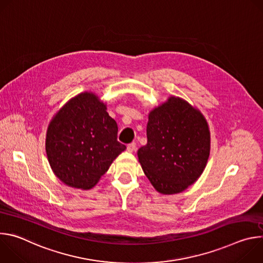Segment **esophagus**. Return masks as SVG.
<instances>
[{
  "label": "esophagus",
  "instance_id": "1",
  "mask_svg": "<svg viewBox=\"0 0 263 263\" xmlns=\"http://www.w3.org/2000/svg\"><path fill=\"white\" fill-rule=\"evenodd\" d=\"M127 151L128 152H135L136 151V143L135 142H132V143H130V144H128L127 145Z\"/></svg>",
  "mask_w": 263,
  "mask_h": 263
}]
</instances>
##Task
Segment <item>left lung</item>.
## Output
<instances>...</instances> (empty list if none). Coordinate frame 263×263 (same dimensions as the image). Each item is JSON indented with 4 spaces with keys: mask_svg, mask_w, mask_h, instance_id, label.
<instances>
[{
    "mask_svg": "<svg viewBox=\"0 0 263 263\" xmlns=\"http://www.w3.org/2000/svg\"><path fill=\"white\" fill-rule=\"evenodd\" d=\"M147 143L138 161L154 189L176 195L203 174L210 154V130L202 112L182 98L171 96L148 114Z\"/></svg>",
    "mask_w": 263,
    "mask_h": 263,
    "instance_id": "obj_1",
    "label": "left lung"
}]
</instances>
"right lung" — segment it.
<instances>
[{"label": "right lung", "instance_id": "add662e5", "mask_svg": "<svg viewBox=\"0 0 263 263\" xmlns=\"http://www.w3.org/2000/svg\"><path fill=\"white\" fill-rule=\"evenodd\" d=\"M107 105L91 91L68 100L52 118L46 152L54 175L65 185L88 191L126 149Z\"/></svg>", "mask_w": 263, "mask_h": 263}]
</instances>
